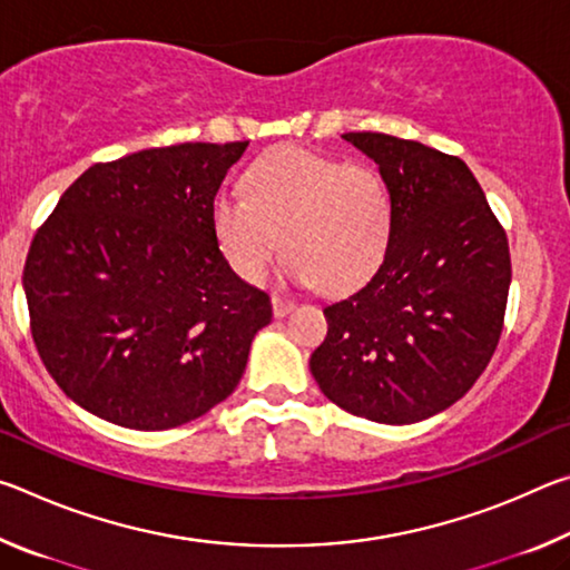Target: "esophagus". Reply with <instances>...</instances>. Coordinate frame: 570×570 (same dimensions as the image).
Wrapping results in <instances>:
<instances>
[{"label": "esophagus", "instance_id": "esophagus-1", "mask_svg": "<svg viewBox=\"0 0 570 570\" xmlns=\"http://www.w3.org/2000/svg\"><path fill=\"white\" fill-rule=\"evenodd\" d=\"M272 306H274V316H286L294 308V302H292V298H286V296L274 294L272 296Z\"/></svg>", "mask_w": 570, "mask_h": 570}]
</instances>
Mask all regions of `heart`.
I'll return each instance as SVG.
<instances>
[{"mask_svg": "<svg viewBox=\"0 0 570 570\" xmlns=\"http://www.w3.org/2000/svg\"><path fill=\"white\" fill-rule=\"evenodd\" d=\"M210 226L244 282L262 284L284 246L288 276L346 294L387 256L394 204L374 168L286 146L246 170L244 196H216Z\"/></svg>", "mask_w": 570, "mask_h": 570, "instance_id": "heart-1", "label": "heart"}]
</instances>
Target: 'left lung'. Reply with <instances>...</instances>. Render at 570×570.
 <instances>
[{"mask_svg":"<svg viewBox=\"0 0 570 570\" xmlns=\"http://www.w3.org/2000/svg\"><path fill=\"white\" fill-rule=\"evenodd\" d=\"M342 138L380 166L394 228L370 282L324 306L330 332L308 370L356 417L412 424L455 404L493 356L510 288L508 238L460 158L384 132Z\"/></svg>","mask_w":570,"mask_h":570,"instance_id":"8db88e82","label":"left lung"}]
</instances>
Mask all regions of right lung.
Wrapping results in <instances>:
<instances>
[{
	"mask_svg": "<svg viewBox=\"0 0 570 570\" xmlns=\"http://www.w3.org/2000/svg\"><path fill=\"white\" fill-rule=\"evenodd\" d=\"M244 142L95 163L37 228L22 284L37 352L72 402L170 430L236 390L272 298L220 254L210 206Z\"/></svg>",
	"mask_w": 570,
	"mask_h": 570,
	"instance_id": "obj_1",
	"label": "right lung"
}]
</instances>
